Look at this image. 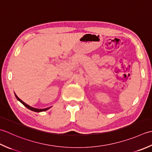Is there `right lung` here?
<instances>
[{"label": "right lung", "mask_w": 152, "mask_h": 152, "mask_svg": "<svg viewBox=\"0 0 152 152\" xmlns=\"http://www.w3.org/2000/svg\"><path fill=\"white\" fill-rule=\"evenodd\" d=\"M15 94V93H14ZM15 97H16V98H17V100H19L21 104H22L23 106H26L27 108H28L29 110H31V111H35V112H41V111H46V110H48V109H50V107H47V108H45V109H37V108H35V107H31V106H29V105H27V104H26V103H25V102H23L22 100H20V99L18 98L17 96H16V94H15Z\"/></svg>", "instance_id": "1"}]
</instances>
